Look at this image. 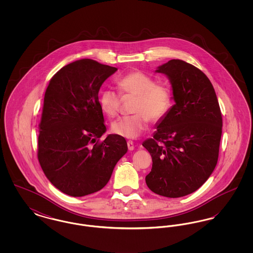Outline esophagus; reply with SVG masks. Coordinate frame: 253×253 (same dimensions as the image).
<instances>
[{"mask_svg": "<svg viewBox=\"0 0 253 253\" xmlns=\"http://www.w3.org/2000/svg\"><path fill=\"white\" fill-rule=\"evenodd\" d=\"M127 146H128V149H129V151H132V150L134 149L133 142H132V140H128V141H127Z\"/></svg>", "mask_w": 253, "mask_h": 253, "instance_id": "34e87169", "label": "esophagus"}]
</instances>
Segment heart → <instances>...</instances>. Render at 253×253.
<instances>
[{"mask_svg":"<svg viewBox=\"0 0 253 253\" xmlns=\"http://www.w3.org/2000/svg\"><path fill=\"white\" fill-rule=\"evenodd\" d=\"M121 94L136 97L132 113L112 123L114 133L125 138H136L148 129L149 121H161L173 104V95L170 87L147 74L134 71L128 73L117 81ZM99 104L102 111L110 117L118 116L121 109V96L113 89H105L99 95Z\"/></svg>","mask_w":253,"mask_h":253,"instance_id":"obj_1","label":"heart"}]
</instances>
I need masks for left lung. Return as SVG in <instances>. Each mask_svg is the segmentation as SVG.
<instances>
[{
    "label": "left lung",
    "instance_id": "1",
    "mask_svg": "<svg viewBox=\"0 0 253 253\" xmlns=\"http://www.w3.org/2000/svg\"><path fill=\"white\" fill-rule=\"evenodd\" d=\"M156 72L168 77L175 104L142 143L153 159L145 180L152 192L177 198L198 190L215 168L222 115L211 81L193 64L170 60Z\"/></svg>",
    "mask_w": 253,
    "mask_h": 253
}]
</instances>
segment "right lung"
Instances as JSON below:
<instances>
[{
    "mask_svg": "<svg viewBox=\"0 0 253 253\" xmlns=\"http://www.w3.org/2000/svg\"><path fill=\"white\" fill-rule=\"evenodd\" d=\"M118 70L90 59L63 66L46 88L38 138L45 176L74 197L100 191L128 150L124 137L106 132L98 101L100 86Z\"/></svg>",
    "mask_w": 253,
    "mask_h": 253,
    "instance_id": "1",
    "label": "right lung"
}]
</instances>
